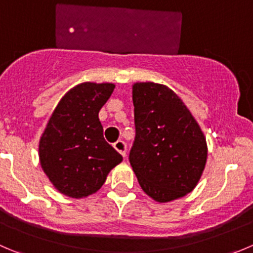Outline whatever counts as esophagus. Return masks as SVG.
Returning <instances> with one entry per match:
<instances>
[{
  "label": "esophagus",
  "instance_id": "obj_1",
  "mask_svg": "<svg viewBox=\"0 0 253 253\" xmlns=\"http://www.w3.org/2000/svg\"><path fill=\"white\" fill-rule=\"evenodd\" d=\"M114 147H115V149H116L117 152H120V153L122 154V156H124V157L126 156L127 146H126V143H125L124 141H117V142H115Z\"/></svg>",
  "mask_w": 253,
  "mask_h": 253
}]
</instances>
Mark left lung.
I'll use <instances>...</instances> for the list:
<instances>
[{
	"label": "left lung",
	"mask_w": 253,
	"mask_h": 253,
	"mask_svg": "<svg viewBox=\"0 0 253 253\" xmlns=\"http://www.w3.org/2000/svg\"><path fill=\"white\" fill-rule=\"evenodd\" d=\"M132 100L136 136L128 159L139 185L159 203L184 197L197 186L205 168L204 133L166 85L136 83Z\"/></svg>",
	"instance_id": "8db88e82"
}]
</instances>
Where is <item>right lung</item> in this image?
I'll return each mask as SVG.
<instances>
[{
  "label": "right lung",
  "mask_w": 253,
  "mask_h": 253,
  "mask_svg": "<svg viewBox=\"0 0 253 253\" xmlns=\"http://www.w3.org/2000/svg\"><path fill=\"white\" fill-rule=\"evenodd\" d=\"M115 85L84 83L63 96L39 141L44 173L61 194L84 198L97 192L122 156L104 138L99 111Z\"/></svg>",
  "instance_id": "add662e5"
}]
</instances>
